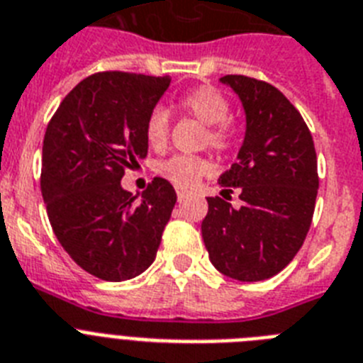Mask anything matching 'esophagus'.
Wrapping results in <instances>:
<instances>
[{
	"label": "esophagus",
	"instance_id": "obj_1",
	"mask_svg": "<svg viewBox=\"0 0 363 363\" xmlns=\"http://www.w3.org/2000/svg\"><path fill=\"white\" fill-rule=\"evenodd\" d=\"M186 196H188L186 190H182V188H177V197H179V201H182Z\"/></svg>",
	"mask_w": 363,
	"mask_h": 363
}]
</instances>
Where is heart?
<instances>
[{"instance_id":"1","label":"heart","mask_w":363,"mask_h":363,"mask_svg":"<svg viewBox=\"0 0 363 363\" xmlns=\"http://www.w3.org/2000/svg\"><path fill=\"white\" fill-rule=\"evenodd\" d=\"M179 106L206 125L205 144L218 153H228L236 145V127L228 121L230 105L227 97L212 86L194 88L179 97ZM172 118L164 106H155L145 120V140L153 149L166 147L169 138ZM212 172V164L203 157L175 155L158 166V173L172 181L175 186L191 188Z\"/></svg>"}]
</instances>
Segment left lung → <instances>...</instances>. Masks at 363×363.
Wrapping results in <instances>:
<instances>
[{
    "mask_svg": "<svg viewBox=\"0 0 363 363\" xmlns=\"http://www.w3.org/2000/svg\"><path fill=\"white\" fill-rule=\"evenodd\" d=\"M219 81L238 94L247 127L238 162L219 177L223 197H206L201 233L219 273L258 282L284 269L308 234L318 157L303 116L273 84L245 75ZM234 189L242 199L240 209L226 201Z\"/></svg>",
    "mask_w": 363,
    "mask_h": 363,
    "instance_id": "8db88e82",
    "label": "left lung"
}]
</instances>
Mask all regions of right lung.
Instances as JSON below:
<instances>
[{"mask_svg":"<svg viewBox=\"0 0 363 363\" xmlns=\"http://www.w3.org/2000/svg\"><path fill=\"white\" fill-rule=\"evenodd\" d=\"M172 79L99 72L83 79L51 118L42 147L40 188L64 251L90 275L121 282L157 257L177 203L155 177L142 201L121 188L125 169L147 155L145 120Z\"/></svg>","mask_w":363,"mask_h":363,"instance_id":"add662e5","label":"right lung"}]
</instances>
